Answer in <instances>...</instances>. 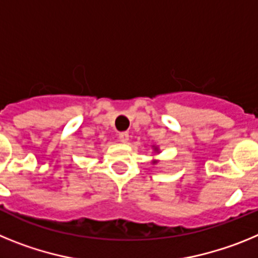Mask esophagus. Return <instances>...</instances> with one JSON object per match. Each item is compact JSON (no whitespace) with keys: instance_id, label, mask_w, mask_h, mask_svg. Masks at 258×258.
Masks as SVG:
<instances>
[{"instance_id":"obj_1","label":"esophagus","mask_w":258,"mask_h":258,"mask_svg":"<svg viewBox=\"0 0 258 258\" xmlns=\"http://www.w3.org/2000/svg\"><path fill=\"white\" fill-rule=\"evenodd\" d=\"M118 140H120V142L126 143L129 141V133L127 132H121V133L118 134Z\"/></svg>"}]
</instances>
